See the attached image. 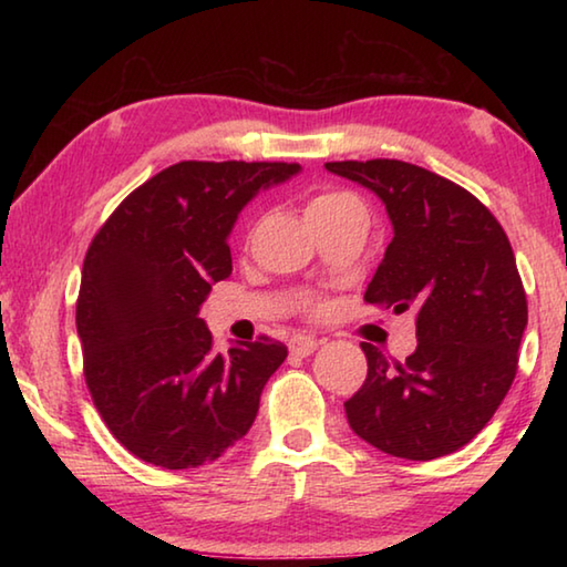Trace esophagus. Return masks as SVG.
<instances>
[{"mask_svg": "<svg viewBox=\"0 0 567 567\" xmlns=\"http://www.w3.org/2000/svg\"><path fill=\"white\" fill-rule=\"evenodd\" d=\"M320 340L315 338H307V334H295V338L290 340V352L297 354V358H307V354H312L315 350H318Z\"/></svg>", "mask_w": 567, "mask_h": 567, "instance_id": "34e87169", "label": "esophagus"}]
</instances>
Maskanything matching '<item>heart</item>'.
Segmentation results:
<instances>
[{"label": "heart", "instance_id": "obj_1", "mask_svg": "<svg viewBox=\"0 0 567 567\" xmlns=\"http://www.w3.org/2000/svg\"><path fill=\"white\" fill-rule=\"evenodd\" d=\"M342 199H350V195H344V192H328V195H320L315 197L310 203V209H318V207H328L334 203H342Z\"/></svg>", "mask_w": 567, "mask_h": 567}]
</instances>
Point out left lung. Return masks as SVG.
<instances>
[{
    "label": "left lung",
    "instance_id": "8db88e82",
    "mask_svg": "<svg viewBox=\"0 0 567 567\" xmlns=\"http://www.w3.org/2000/svg\"><path fill=\"white\" fill-rule=\"evenodd\" d=\"M324 167L385 205L392 243L364 302L412 310L417 328L405 362L362 342L368 378L344 402L350 427L395 457L455 453L491 422L517 372L527 300L511 239L467 189L410 162Z\"/></svg>",
    "mask_w": 567,
    "mask_h": 567
}]
</instances>
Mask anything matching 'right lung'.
I'll list each match as a JSON object with an SVG mask.
<instances>
[{
	"label": "right lung",
	"instance_id": "1",
	"mask_svg": "<svg viewBox=\"0 0 567 567\" xmlns=\"http://www.w3.org/2000/svg\"><path fill=\"white\" fill-rule=\"evenodd\" d=\"M297 172L287 162H177L94 235L76 300L84 380L110 433L145 463L205 465L252 427L287 348L260 338L219 354L199 307L233 272L227 237L243 207Z\"/></svg>",
	"mask_w": 567,
	"mask_h": 567
}]
</instances>
